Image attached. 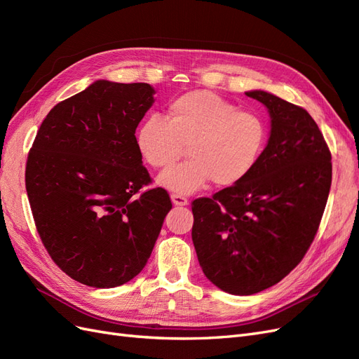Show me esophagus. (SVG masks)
Listing matches in <instances>:
<instances>
[{
	"label": "esophagus",
	"mask_w": 359,
	"mask_h": 359,
	"mask_svg": "<svg viewBox=\"0 0 359 359\" xmlns=\"http://www.w3.org/2000/svg\"><path fill=\"white\" fill-rule=\"evenodd\" d=\"M170 199H172L173 205H177V206H184L189 203V199L186 196H182V194H177V193H172Z\"/></svg>",
	"instance_id": "obj_1"
}]
</instances>
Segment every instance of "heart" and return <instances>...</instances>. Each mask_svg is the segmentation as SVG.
<instances>
[{
  "label": "heart",
  "mask_w": 359,
  "mask_h": 359,
  "mask_svg": "<svg viewBox=\"0 0 359 359\" xmlns=\"http://www.w3.org/2000/svg\"><path fill=\"white\" fill-rule=\"evenodd\" d=\"M266 137L268 128L259 114L199 90L172 99L166 116H147L136 130L135 144L154 169L170 166L189 145L190 160L163 172L158 182L177 194H190L211 180L215 186L229 187L247 178Z\"/></svg>",
  "instance_id": "b5f03b06"
}]
</instances>
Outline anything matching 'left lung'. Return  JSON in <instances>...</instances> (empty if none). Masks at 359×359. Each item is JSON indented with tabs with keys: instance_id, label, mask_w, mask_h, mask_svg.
<instances>
[{
	"instance_id": "obj_1",
	"label": "left lung",
	"mask_w": 359,
	"mask_h": 359,
	"mask_svg": "<svg viewBox=\"0 0 359 359\" xmlns=\"http://www.w3.org/2000/svg\"><path fill=\"white\" fill-rule=\"evenodd\" d=\"M245 94L268 107V145L247 178L191 202L203 274L233 295L274 286L301 262L332 180L331 151L304 107L265 91Z\"/></svg>"
}]
</instances>
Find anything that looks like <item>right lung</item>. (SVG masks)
Segmentation results:
<instances>
[{"mask_svg":"<svg viewBox=\"0 0 359 359\" xmlns=\"http://www.w3.org/2000/svg\"><path fill=\"white\" fill-rule=\"evenodd\" d=\"M148 83L97 81L43 119L25 168L32 219L50 259L91 287L121 286L153 252L169 193L153 182L135 144L154 102Z\"/></svg>","mask_w":359,"mask_h":359,"instance_id":"add662e5","label":"right lung"}]
</instances>
